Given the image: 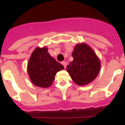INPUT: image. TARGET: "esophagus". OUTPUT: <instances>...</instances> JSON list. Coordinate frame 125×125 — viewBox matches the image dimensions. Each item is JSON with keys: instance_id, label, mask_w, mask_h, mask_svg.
I'll list each match as a JSON object with an SVG mask.
<instances>
[{"instance_id": "esophagus-1", "label": "esophagus", "mask_w": 125, "mask_h": 125, "mask_svg": "<svg viewBox=\"0 0 125 125\" xmlns=\"http://www.w3.org/2000/svg\"><path fill=\"white\" fill-rule=\"evenodd\" d=\"M62 64L63 66H64L65 69L66 68V66H67V62H62Z\"/></svg>"}]
</instances>
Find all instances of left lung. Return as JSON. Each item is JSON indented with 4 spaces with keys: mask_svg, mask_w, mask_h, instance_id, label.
<instances>
[{
    "mask_svg": "<svg viewBox=\"0 0 125 125\" xmlns=\"http://www.w3.org/2000/svg\"><path fill=\"white\" fill-rule=\"evenodd\" d=\"M72 56L73 60L67 66V71L74 83L84 85L93 82L101 69V61L94 51L86 43H78Z\"/></svg>",
    "mask_w": 125,
    "mask_h": 125,
    "instance_id": "1",
    "label": "left lung"
}]
</instances>
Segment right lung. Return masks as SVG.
I'll return each mask as SVG.
<instances>
[{
    "label": "right lung",
    "instance_id": "right-lung-1",
    "mask_svg": "<svg viewBox=\"0 0 125 125\" xmlns=\"http://www.w3.org/2000/svg\"><path fill=\"white\" fill-rule=\"evenodd\" d=\"M64 69L48 52L47 47H36L28 60L27 71L31 82L40 87H50L57 73Z\"/></svg>",
    "mask_w": 125,
    "mask_h": 125
}]
</instances>
